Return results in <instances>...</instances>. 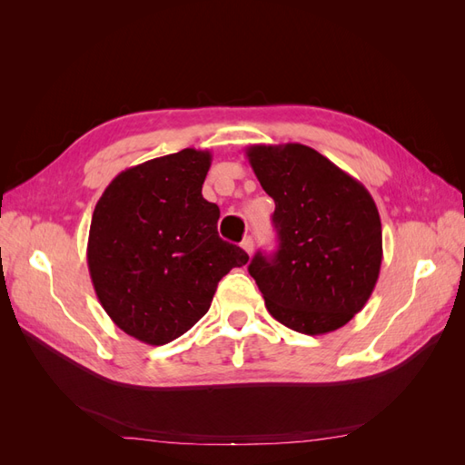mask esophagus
<instances>
[{"mask_svg":"<svg viewBox=\"0 0 465 465\" xmlns=\"http://www.w3.org/2000/svg\"><path fill=\"white\" fill-rule=\"evenodd\" d=\"M241 246L248 252V254H252V252H254V238H252V236H246L244 241L241 242Z\"/></svg>","mask_w":465,"mask_h":465,"instance_id":"esophagus-1","label":"esophagus"}]
</instances>
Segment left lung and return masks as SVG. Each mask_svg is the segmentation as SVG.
<instances>
[{
  "label": "left lung",
  "mask_w": 465,
  "mask_h": 465,
  "mask_svg": "<svg viewBox=\"0 0 465 465\" xmlns=\"http://www.w3.org/2000/svg\"><path fill=\"white\" fill-rule=\"evenodd\" d=\"M273 198L279 246L250 262L265 308L283 326L322 335L362 311L382 265V223L369 190L312 147L250 145Z\"/></svg>",
  "instance_id": "obj_1"
}]
</instances>
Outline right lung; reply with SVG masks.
<instances>
[{
  "instance_id": "1",
  "label": "right lung",
  "mask_w": 465,
  "mask_h": 465,
  "mask_svg": "<svg viewBox=\"0 0 465 465\" xmlns=\"http://www.w3.org/2000/svg\"><path fill=\"white\" fill-rule=\"evenodd\" d=\"M211 153L182 149L125 168L98 200L89 273L110 320L147 345L186 333L219 281L248 254L217 232L219 207L203 200Z\"/></svg>"
}]
</instances>
